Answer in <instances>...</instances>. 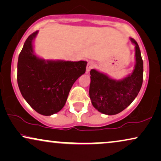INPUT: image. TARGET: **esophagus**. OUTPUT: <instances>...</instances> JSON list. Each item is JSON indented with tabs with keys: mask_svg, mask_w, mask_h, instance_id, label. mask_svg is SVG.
Here are the masks:
<instances>
[{
	"mask_svg": "<svg viewBox=\"0 0 161 161\" xmlns=\"http://www.w3.org/2000/svg\"><path fill=\"white\" fill-rule=\"evenodd\" d=\"M94 66H95V64H94L93 62V61H89L88 63H87V68H86L87 73H88L91 69H93V68H94Z\"/></svg>",
	"mask_w": 161,
	"mask_h": 161,
	"instance_id": "esophagus-1",
	"label": "esophagus"
}]
</instances>
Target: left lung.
<instances>
[{
	"mask_svg": "<svg viewBox=\"0 0 161 161\" xmlns=\"http://www.w3.org/2000/svg\"><path fill=\"white\" fill-rule=\"evenodd\" d=\"M136 45V66L132 74L120 81L110 79L97 70H91L89 94L93 106L106 115H115L127 108L138 96L142 86L143 65L141 51Z\"/></svg>",
	"mask_w": 161,
	"mask_h": 161,
	"instance_id": "1",
	"label": "left lung"
}]
</instances>
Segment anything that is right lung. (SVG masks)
Masks as SVG:
<instances>
[{
    "mask_svg": "<svg viewBox=\"0 0 161 161\" xmlns=\"http://www.w3.org/2000/svg\"><path fill=\"white\" fill-rule=\"evenodd\" d=\"M37 31L30 34L18 62V84L28 104L44 115L59 112L65 104L70 88L86 70L87 62L45 61L33 53L32 41Z\"/></svg>",
    "mask_w": 161,
    "mask_h": 161,
    "instance_id": "add662e5",
    "label": "right lung"
}]
</instances>
